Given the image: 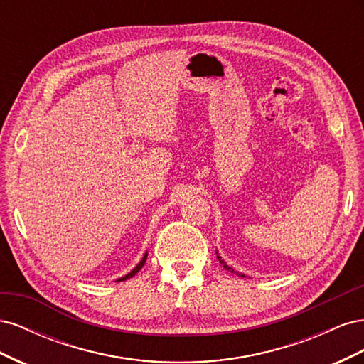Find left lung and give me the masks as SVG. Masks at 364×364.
Returning a JSON list of instances; mask_svg holds the SVG:
<instances>
[{"label":"left lung","mask_w":364,"mask_h":364,"mask_svg":"<svg viewBox=\"0 0 364 364\" xmlns=\"http://www.w3.org/2000/svg\"><path fill=\"white\" fill-rule=\"evenodd\" d=\"M220 259V258H218ZM220 262H222L223 264V267L228 270V272H230V273H235V274H238V277H245V274H241V273H238V272H235L232 267H229V266H226V262L225 261H222V259H220Z\"/></svg>","instance_id":"1"}]
</instances>
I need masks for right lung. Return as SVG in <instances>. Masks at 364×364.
Listing matches in <instances>:
<instances>
[{
  "label": "right lung",
  "instance_id": "add662e5",
  "mask_svg": "<svg viewBox=\"0 0 364 364\" xmlns=\"http://www.w3.org/2000/svg\"><path fill=\"white\" fill-rule=\"evenodd\" d=\"M146 259H147V253H146V255H144V258H142V259H141V262L138 264V266H136V267H135L134 270H132L130 273H127V274H126V277H123V278H121V279H118V281H126V279H129V278H132V277H135V274H136V273H138V272L141 270V267H142V266H144V262H146Z\"/></svg>",
  "mask_w": 364,
  "mask_h": 364
}]
</instances>
